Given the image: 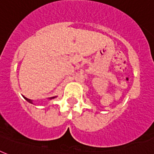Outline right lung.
I'll list each match as a JSON object with an SVG mask.
<instances>
[{"mask_svg":"<svg viewBox=\"0 0 154 154\" xmlns=\"http://www.w3.org/2000/svg\"><path fill=\"white\" fill-rule=\"evenodd\" d=\"M56 97H51V98H50V100H51V99H54ZM23 98L25 99V100H26L27 101V102H29V103H32V100H30V99H27V98H26V97H23Z\"/></svg>","mask_w":154,"mask_h":154,"instance_id":"1","label":"right lung"}]
</instances>
